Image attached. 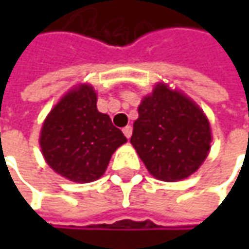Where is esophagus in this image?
Masks as SVG:
<instances>
[{
	"mask_svg": "<svg viewBox=\"0 0 249 249\" xmlns=\"http://www.w3.org/2000/svg\"><path fill=\"white\" fill-rule=\"evenodd\" d=\"M131 133H133V127H131V126H126V127L123 129V134L126 136V139H130V137H131Z\"/></svg>",
	"mask_w": 249,
	"mask_h": 249,
	"instance_id": "1",
	"label": "esophagus"
}]
</instances>
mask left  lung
<instances>
[{"mask_svg":"<svg viewBox=\"0 0 249 249\" xmlns=\"http://www.w3.org/2000/svg\"><path fill=\"white\" fill-rule=\"evenodd\" d=\"M211 141L204 110L163 83L142 98L130 139L149 173L163 181H178L198 170Z\"/></svg>","mask_w":249,"mask_h":249,"instance_id":"8db88e82","label":"left lung"}]
</instances>
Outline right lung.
I'll return each instance as SVG.
<instances>
[{"mask_svg": "<svg viewBox=\"0 0 249 249\" xmlns=\"http://www.w3.org/2000/svg\"><path fill=\"white\" fill-rule=\"evenodd\" d=\"M127 139L97 109V94L90 84L74 87L45 118L40 147L53 170L76 183L100 178L112 154Z\"/></svg>", "mask_w": 249, "mask_h": 249, "instance_id": "obj_1", "label": "right lung"}]
</instances>
